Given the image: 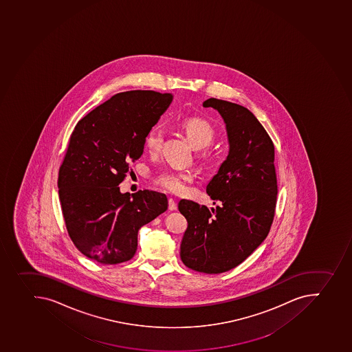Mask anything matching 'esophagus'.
Wrapping results in <instances>:
<instances>
[{"mask_svg":"<svg viewBox=\"0 0 352 352\" xmlns=\"http://www.w3.org/2000/svg\"><path fill=\"white\" fill-rule=\"evenodd\" d=\"M168 209L170 210V211L177 209V204H176V202L173 199L168 200Z\"/></svg>","mask_w":352,"mask_h":352,"instance_id":"1","label":"esophagus"}]
</instances>
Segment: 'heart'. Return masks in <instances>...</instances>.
Listing matches in <instances>:
<instances>
[{"instance_id": "obj_1", "label": "heart", "mask_w": 352, "mask_h": 352, "mask_svg": "<svg viewBox=\"0 0 352 352\" xmlns=\"http://www.w3.org/2000/svg\"><path fill=\"white\" fill-rule=\"evenodd\" d=\"M182 130L187 140L195 149H202L212 143L216 138V130L208 120L201 118H187L182 120ZM162 126L155 125L148 130L144 135V146L150 153L158 152L162 143ZM194 174L187 170H166L159 176V186L171 193H184L187 185L192 183Z\"/></svg>"}]
</instances>
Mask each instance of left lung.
I'll use <instances>...</instances> for the list:
<instances>
[{
    "label": "left lung",
    "mask_w": 352,
    "mask_h": 352,
    "mask_svg": "<svg viewBox=\"0 0 352 352\" xmlns=\"http://www.w3.org/2000/svg\"><path fill=\"white\" fill-rule=\"evenodd\" d=\"M203 107L221 115L229 152L206 186L216 204L182 200L178 210L186 218L181 244L183 263L197 272H226L244 262L269 234L276 212L274 146L262 124L241 104L210 98Z\"/></svg>",
    "instance_id": "left-lung-1"
}]
</instances>
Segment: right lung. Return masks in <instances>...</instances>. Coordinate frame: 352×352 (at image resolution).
Masks as SVG:
<instances>
[{
	"instance_id": "obj_1",
	"label": "right lung",
	"mask_w": 352,
	"mask_h": 352,
	"mask_svg": "<svg viewBox=\"0 0 352 352\" xmlns=\"http://www.w3.org/2000/svg\"><path fill=\"white\" fill-rule=\"evenodd\" d=\"M173 95L120 92L78 122L58 170V197L76 248L102 264L131 260L138 232L168 208L165 194L120 193L130 164L142 155L144 135L169 107Z\"/></svg>"
}]
</instances>
